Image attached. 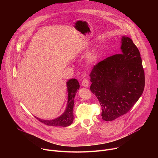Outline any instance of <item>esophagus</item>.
Segmentation results:
<instances>
[{
	"instance_id": "obj_1",
	"label": "esophagus",
	"mask_w": 158,
	"mask_h": 158,
	"mask_svg": "<svg viewBox=\"0 0 158 158\" xmlns=\"http://www.w3.org/2000/svg\"><path fill=\"white\" fill-rule=\"evenodd\" d=\"M81 84H82V86L87 87L89 86V81H88L87 79H83V81H82Z\"/></svg>"
}]
</instances>
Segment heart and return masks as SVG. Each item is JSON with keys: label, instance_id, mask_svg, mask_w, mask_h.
<instances>
[{"label": "heart", "instance_id": "b5f03b06", "mask_svg": "<svg viewBox=\"0 0 158 158\" xmlns=\"http://www.w3.org/2000/svg\"><path fill=\"white\" fill-rule=\"evenodd\" d=\"M97 59V55L95 52H90L87 57V62L89 64H93L94 63Z\"/></svg>", "mask_w": 158, "mask_h": 158}]
</instances>
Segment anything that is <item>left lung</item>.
<instances>
[{"instance_id": "left-lung-1", "label": "left lung", "mask_w": 158, "mask_h": 158, "mask_svg": "<svg viewBox=\"0 0 158 158\" xmlns=\"http://www.w3.org/2000/svg\"><path fill=\"white\" fill-rule=\"evenodd\" d=\"M122 53L96 64L90 74L91 92L102 107L104 121L128 113L143 94L145 73L140 52L132 40L123 36Z\"/></svg>"}]
</instances>
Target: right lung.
Listing matches in <instances>:
<instances>
[{
  "mask_svg": "<svg viewBox=\"0 0 158 158\" xmlns=\"http://www.w3.org/2000/svg\"><path fill=\"white\" fill-rule=\"evenodd\" d=\"M68 92V102L67 108L64 113L60 117L53 120H43L37 118L42 123L50 126H61L66 127L70 126L74 120L73 113L74 106V100L76 92L79 89V84L77 79H71L67 82Z\"/></svg>",
  "mask_w": 158,
  "mask_h": 158,
  "instance_id": "1",
  "label": "right lung"
}]
</instances>
